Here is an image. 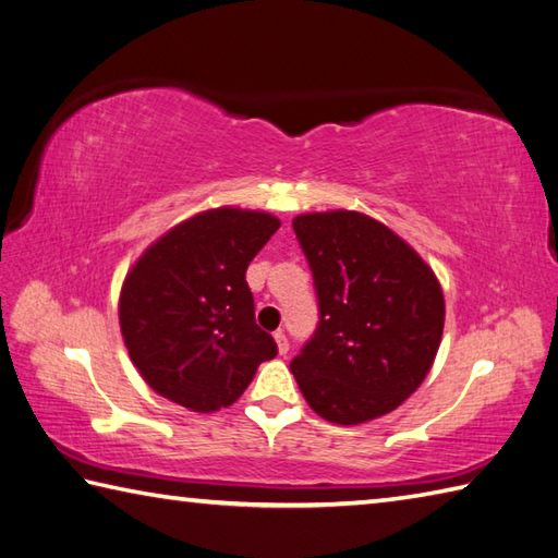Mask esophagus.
Wrapping results in <instances>:
<instances>
[{"instance_id":"esophagus-1","label":"esophagus","mask_w":558,"mask_h":558,"mask_svg":"<svg viewBox=\"0 0 558 558\" xmlns=\"http://www.w3.org/2000/svg\"><path fill=\"white\" fill-rule=\"evenodd\" d=\"M276 342H278V352L280 354H288L290 352V340H288V336H286V330H276Z\"/></svg>"}]
</instances>
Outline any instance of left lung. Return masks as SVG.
Listing matches in <instances>:
<instances>
[{
  "label": "left lung",
  "mask_w": 558,
  "mask_h": 558,
  "mask_svg": "<svg viewBox=\"0 0 558 558\" xmlns=\"http://www.w3.org/2000/svg\"><path fill=\"white\" fill-rule=\"evenodd\" d=\"M310 260L318 326L290 362L310 408L333 424L393 412L429 374L444 333L434 270L384 222L354 210L292 220Z\"/></svg>",
  "instance_id": "1"
}]
</instances>
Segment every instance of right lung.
<instances>
[{
  "label": "right lung",
  "mask_w": 558,
  "mask_h": 558,
  "mask_svg": "<svg viewBox=\"0 0 558 558\" xmlns=\"http://www.w3.org/2000/svg\"><path fill=\"white\" fill-rule=\"evenodd\" d=\"M280 228L242 208L198 213L165 232L122 286L120 326L144 381L194 412L228 408L278 345L254 318L246 268Z\"/></svg>",
  "instance_id": "add662e5"
}]
</instances>
